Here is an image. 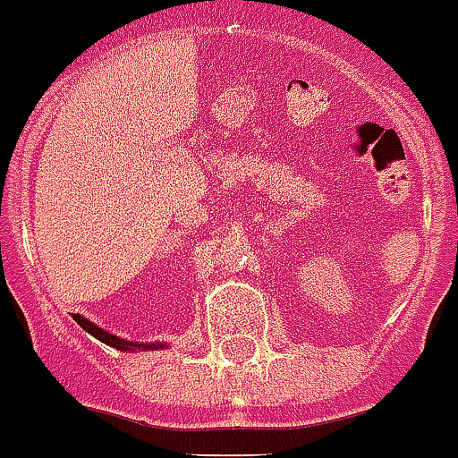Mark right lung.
Listing matches in <instances>:
<instances>
[{
  "label": "right lung",
  "mask_w": 458,
  "mask_h": 458,
  "mask_svg": "<svg viewBox=\"0 0 458 458\" xmlns=\"http://www.w3.org/2000/svg\"><path fill=\"white\" fill-rule=\"evenodd\" d=\"M75 321L80 323V326L84 327V330H87L89 335H93V337L96 339H100V342H105L107 344V346H114V349H119V351H135V349H160V346H165V344H148V346H144V344H135V342H125V339H119V337H114V335H109V333H105V330H100L98 326H93L91 321H87V318L84 317H80V314H75Z\"/></svg>",
  "instance_id": "add662e5"
}]
</instances>
